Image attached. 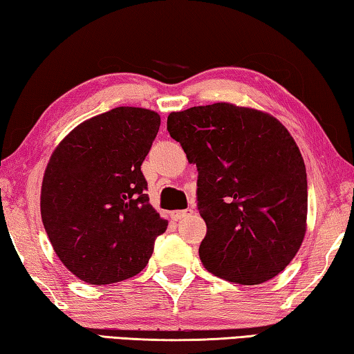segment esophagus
Returning <instances> with one entry per match:
<instances>
[{
  "label": "esophagus",
  "instance_id": "obj_1",
  "mask_svg": "<svg viewBox=\"0 0 354 354\" xmlns=\"http://www.w3.org/2000/svg\"><path fill=\"white\" fill-rule=\"evenodd\" d=\"M194 212L191 208H187V209H178V212H172L171 216L174 221H178V219H183V218H188V216L193 214Z\"/></svg>",
  "mask_w": 354,
  "mask_h": 354
}]
</instances>
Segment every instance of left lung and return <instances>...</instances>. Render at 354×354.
Here are the masks:
<instances>
[{"mask_svg":"<svg viewBox=\"0 0 354 354\" xmlns=\"http://www.w3.org/2000/svg\"><path fill=\"white\" fill-rule=\"evenodd\" d=\"M167 132L199 172L205 269L239 284H261L286 269L308 214L305 161L288 129L264 111L216 102L172 111Z\"/></svg>","mask_w":354,"mask_h":354,"instance_id":"1","label":"left lung"}]
</instances>
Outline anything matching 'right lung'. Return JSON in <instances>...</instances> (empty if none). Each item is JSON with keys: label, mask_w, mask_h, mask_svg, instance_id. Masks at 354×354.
<instances>
[{"label": "right lung", "mask_w": 354, "mask_h": 354, "mask_svg": "<svg viewBox=\"0 0 354 354\" xmlns=\"http://www.w3.org/2000/svg\"><path fill=\"white\" fill-rule=\"evenodd\" d=\"M158 129L157 111L116 107L79 124L49 158L41 221L55 255L79 280L110 284L140 274L166 232L141 172Z\"/></svg>", "instance_id": "1"}]
</instances>
